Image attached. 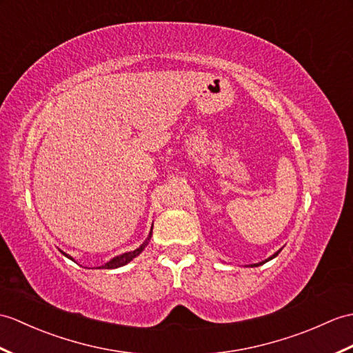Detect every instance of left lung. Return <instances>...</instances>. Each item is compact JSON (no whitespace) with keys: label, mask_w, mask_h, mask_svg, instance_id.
I'll list each match as a JSON object with an SVG mask.
<instances>
[{"label":"left lung","mask_w":353,"mask_h":353,"mask_svg":"<svg viewBox=\"0 0 353 353\" xmlns=\"http://www.w3.org/2000/svg\"><path fill=\"white\" fill-rule=\"evenodd\" d=\"M278 252H280V251H278ZM278 252H275V254H274V256H272V257H269L268 260H265V261H261V263H257V265H252V266H259V265H263V263H266V261H269L270 259H274V257H276V256H278Z\"/></svg>","instance_id":"obj_1"}]
</instances>
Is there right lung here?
Returning <instances> with one entry per match:
<instances>
[{
	"mask_svg": "<svg viewBox=\"0 0 353 353\" xmlns=\"http://www.w3.org/2000/svg\"><path fill=\"white\" fill-rule=\"evenodd\" d=\"M150 236H152V232H150V234H149V237H147V241H150ZM147 241L141 245V247L139 248H137L135 251H130V252H125V254H121V256H119V257H114L111 261H108V263L106 265H103L102 268L103 269H116V268H120V266H123V265H126V263H129L130 260L132 259H135L139 252H141L144 248H145V245H147ZM64 254V252H63ZM64 256H68V254H64ZM69 257V256H68ZM69 259H72V257H69ZM73 260V259H72Z\"/></svg>",
	"mask_w": 353,
	"mask_h": 353,
	"instance_id": "right-lung-1",
	"label": "right lung"
}]
</instances>
